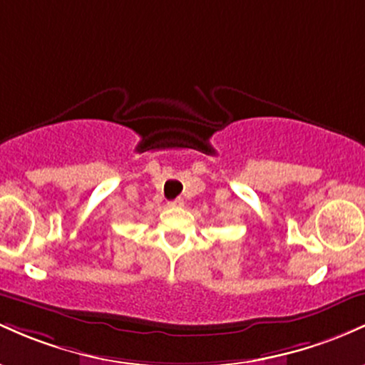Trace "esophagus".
Segmentation results:
<instances>
[{
	"label": "esophagus",
	"instance_id": "1",
	"mask_svg": "<svg viewBox=\"0 0 365 365\" xmlns=\"http://www.w3.org/2000/svg\"><path fill=\"white\" fill-rule=\"evenodd\" d=\"M169 205H170V207H182L184 200L182 198H175V200H172V202H169Z\"/></svg>",
	"mask_w": 365,
	"mask_h": 365
}]
</instances>
